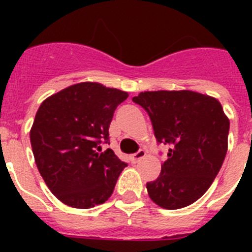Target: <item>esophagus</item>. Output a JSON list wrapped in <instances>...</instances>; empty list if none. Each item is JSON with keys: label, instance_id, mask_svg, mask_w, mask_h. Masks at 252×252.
<instances>
[{"label": "esophagus", "instance_id": "esophagus-1", "mask_svg": "<svg viewBox=\"0 0 252 252\" xmlns=\"http://www.w3.org/2000/svg\"><path fill=\"white\" fill-rule=\"evenodd\" d=\"M146 157V151L145 150H139L136 154H133V155H131V161L132 162H139L140 160L144 159V158Z\"/></svg>", "mask_w": 252, "mask_h": 252}]
</instances>
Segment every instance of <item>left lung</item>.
Here are the masks:
<instances>
[{"label": "left lung", "mask_w": 252, "mask_h": 252, "mask_svg": "<svg viewBox=\"0 0 252 252\" xmlns=\"http://www.w3.org/2000/svg\"><path fill=\"white\" fill-rule=\"evenodd\" d=\"M132 101L145 108L158 142L170 145L161 173L146 183L149 197L179 209L208 190L223 164L230 120L218 99L194 91H148Z\"/></svg>", "instance_id": "obj_1"}]
</instances>
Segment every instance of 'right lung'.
Listing matches in <instances>:
<instances>
[{
	"mask_svg": "<svg viewBox=\"0 0 252 252\" xmlns=\"http://www.w3.org/2000/svg\"><path fill=\"white\" fill-rule=\"evenodd\" d=\"M127 92L97 82L73 84L43 101L30 130L35 162L51 193L73 208L87 209L111 197L126 162L111 149L108 128Z\"/></svg>",
	"mask_w": 252,
	"mask_h": 252,
	"instance_id": "1",
	"label": "right lung"
}]
</instances>
